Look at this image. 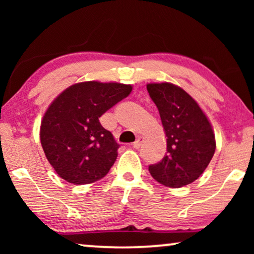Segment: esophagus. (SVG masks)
I'll return each instance as SVG.
<instances>
[{
	"label": "esophagus",
	"instance_id": "34e87169",
	"mask_svg": "<svg viewBox=\"0 0 254 254\" xmlns=\"http://www.w3.org/2000/svg\"><path fill=\"white\" fill-rule=\"evenodd\" d=\"M144 142V138L143 137H137L136 138V141L134 142L133 143V148H135V149H138L142 145V143H143Z\"/></svg>",
	"mask_w": 254,
	"mask_h": 254
}]
</instances>
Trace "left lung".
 Wrapping results in <instances>:
<instances>
[{
    "label": "left lung",
    "mask_w": 254,
    "mask_h": 254,
    "mask_svg": "<svg viewBox=\"0 0 254 254\" xmlns=\"http://www.w3.org/2000/svg\"><path fill=\"white\" fill-rule=\"evenodd\" d=\"M157 106L166 135V154L149 165V172L162 185L178 189L202 175L213 158L216 143L206 114L186 91L171 83L147 85Z\"/></svg>",
    "instance_id": "obj_1"
}]
</instances>
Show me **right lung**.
I'll use <instances>...</instances> for the list:
<instances>
[{
    "label": "right lung",
    "mask_w": 254,
    "mask_h": 254,
    "mask_svg": "<svg viewBox=\"0 0 254 254\" xmlns=\"http://www.w3.org/2000/svg\"><path fill=\"white\" fill-rule=\"evenodd\" d=\"M131 85L83 82L69 86L45 113L40 141L50 164L65 182L91 184L109 173L120 145L99 118L129 95Z\"/></svg>",
    "instance_id": "add662e5"
}]
</instances>
